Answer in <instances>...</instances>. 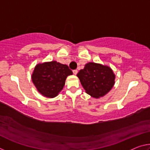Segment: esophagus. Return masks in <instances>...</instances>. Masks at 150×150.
I'll return each instance as SVG.
<instances>
[{
	"label": "esophagus",
	"instance_id": "obj_1",
	"mask_svg": "<svg viewBox=\"0 0 150 150\" xmlns=\"http://www.w3.org/2000/svg\"><path fill=\"white\" fill-rule=\"evenodd\" d=\"M77 69H75V70H73V74L74 75H77Z\"/></svg>",
	"mask_w": 150,
	"mask_h": 150
}]
</instances>
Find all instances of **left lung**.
Listing matches in <instances>:
<instances>
[{
	"instance_id": "8db88e82",
	"label": "left lung",
	"mask_w": 150,
	"mask_h": 150,
	"mask_svg": "<svg viewBox=\"0 0 150 150\" xmlns=\"http://www.w3.org/2000/svg\"><path fill=\"white\" fill-rule=\"evenodd\" d=\"M77 76L87 93L95 98L105 95L115 84V75L110 68L95 63L86 64Z\"/></svg>"
}]
</instances>
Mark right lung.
<instances>
[{
  "mask_svg": "<svg viewBox=\"0 0 150 150\" xmlns=\"http://www.w3.org/2000/svg\"><path fill=\"white\" fill-rule=\"evenodd\" d=\"M72 74L67 65L54 61L35 66L32 79L42 95L53 98L62 90L67 76Z\"/></svg>",
  "mask_w": 150,
  "mask_h": 150,
  "instance_id": "add662e5",
  "label": "right lung"
}]
</instances>
